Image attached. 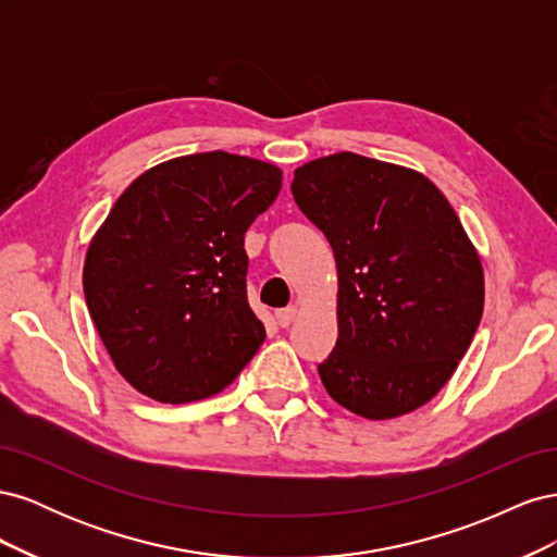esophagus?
<instances>
[{
    "mask_svg": "<svg viewBox=\"0 0 557 557\" xmlns=\"http://www.w3.org/2000/svg\"><path fill=\"white\" fill-rule=\"evenodd\" d=\"M295 315H297V309H295V307L278 309V311H276V323H278V327H290Z\"/></svg>",
    "mask_w": 557,
    "mask_h": 557,
    "instance_id": "obj_1",
    "label": "esophagus"
}]
</instances>
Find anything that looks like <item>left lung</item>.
<instances>
[{
	"instance_id": "obj_1",
	"label": "left lung",
	"mask_w": 557,
	"mask_h": 557,
	"mask_svg": "<svg viewBox=\"0 0 557 557\" xmlns=\"http://www.w3.org/2000/svg\"><path fill=\"white\" fill-rule=\"evenodd\" d=\"M290 190L339 278L325 391L369 420L423 407L483 315V267L458 213L420 172L348 150L297 166Z\"/></svg>"
}]
</instances>
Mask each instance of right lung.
Wrapping results in <instances>:
<instances>
[{"label": "right lung", "mask_w": 557, "mask_h": 557, "mask_svg": "<svg viewBox=\"0 0 557 557\" xmlns=\"http://www.w3.org/2000/svg\"><path fill=\"white\" fill-rule=\"evenodd\" d=\"M274 164L225 150L150 166L88 246L83 293L121 376L185 404L221 393L256 356L244 234L281 190Z\"/></svg>", "instance_id": "right-lung-1"}]
</instances>
